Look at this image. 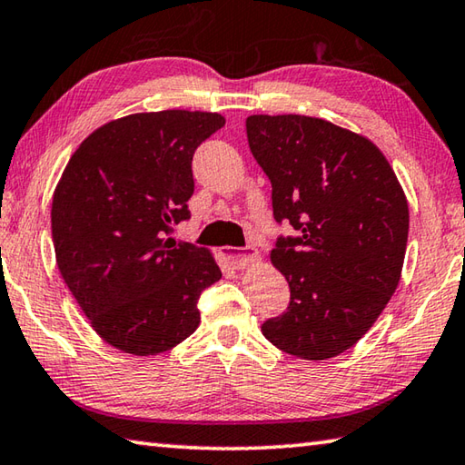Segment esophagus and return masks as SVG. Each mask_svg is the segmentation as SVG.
I'll return each mask as SVG.
<instances>
[{"label": "esophagus", "instance_id": "1", "mask_svg": "<svg viewBox=\"0 0 465 465\" xmlns=\"http://www.w3.org/2000/svg\"><path fill=\"white\" fill-rule=\"evenodd\" d=\"M224 257L226 262L231 267H234V270H245V267H249L253 262H257L259 255L257 251L253 247H226L224 249Z\"/></svg>", "mask_w": 465, "mask_h": 465}]
</instances>
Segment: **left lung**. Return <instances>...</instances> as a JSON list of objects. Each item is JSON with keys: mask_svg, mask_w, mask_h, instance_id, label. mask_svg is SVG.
I'll return each instance as SVG.
<instances>
[{"mask_svg": "<svg viewBox=\"0 0 465 465\" xmlns=\"http://www.w3.org/2000/svg\"><path fill=\"white\" fill-rule=\"evenodd\" d=\"M249 149L272 182L278 237L272 262L290 283L286 312L262 324L282 351L319 361L347 351L401 282L409 203L368 138L322 118L249 116Z\"/></svg>", "mask_w": 465, "mask_h": 465, "instance_id": "8db88e82", "label": "left lung"}]
</instances>
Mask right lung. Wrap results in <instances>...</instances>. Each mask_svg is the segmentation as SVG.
Wrapping results in <instances>:
<instances>
[{
    "label": "right lung",
    "instance_id": "add662e5",
    "mask_svg": "<svg viewBox=\"0 0 465 465\" xmlns=\"http://www.w3.org/2000/svg\"><path fill=\"white\" fill-rule=\"evenodd\" d=\"M224 126L212 112L163 110L108 122L73 153L53 195L56 265L105 343L157 355L200 324L223 278L206 249L171 239L190 218L192 159Z\"/></svg>",
    "mask_w": 465,
    "mask_h": 465
}]
</instances>
